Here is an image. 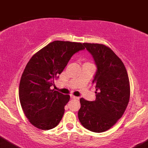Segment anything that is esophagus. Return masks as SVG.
Instances as JSON below:
<instances>
[{
    "instance_id": "obj_1",
    "label": "esophagus",
    "mask_w": 148,
    "mask_h": 148,
    "mask_svg": "<svg viewBox=\"0 0 148 148\" xmlns=\"http://www.w3.org/2000/svg\"><path fill=\"white\" fill-rule=\"evenodd\" d=\"M70 97H71V99H79V97H75V96H74V95H71V96H70Z\"/></svg>"
}]
</instances>
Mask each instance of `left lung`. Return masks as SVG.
Here are the masks:
<instances>
[{"mask_svg":"<svg viewBox=\"0 0 148 148\" xmlns=\"http://www.w3.org/2000/svg\"><path fill=\"white\" fill-rule=\"evenodd\" d=\"M92 55L97 72L92 82L96 99H79L78 118L84 127L96 133L106 131L123 115L130 99L127 70L120 58L109 47L98 43H83Z\"/></svg>","mask_w":148,"mask_h":148,"instance_id":"1","label":"left lung"}]
</instances>
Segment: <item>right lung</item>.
Returning <instances> with one entry per match:
<instances>
[{"instance_id":"1","label":"right lung","mask_w":148,"mask_h":148,"mask_svg":"<svg viewBox=\"0 0 148 148\" xmlns=\"http://www.w3.org/2000/svg\"><path fill=\"white\" fill-rule=\"evenodd\" d=\"M84 49L80 42L55 40L29 60L21 76L19 99L25 115L34 127L50 130L60 123L70 96L51 86L71 57Z\"/></svg>"}]
</instances>
